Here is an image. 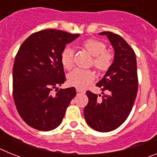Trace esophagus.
Instances as JSON below:
<instances>
[{
	"mask_svg": "<svg viewBox=\"0 0 157 157\" xmlns=\"http://www.w3.org/2000/svg\"><path fill=\"white\" fill-rule=\"evenodd\" d=\"M76 92H77V94H81V93H84V91L82 90H80V89H77Z\"/></svg>",
	"mask_w": 157,
	"mask_h": 157,
	"instance_id": "obj_1",
	"label": "esophagus"
}]
</instances>
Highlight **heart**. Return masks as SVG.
Returning <instances> with one entry per match:
<instances>
[{"label": "heart", "mask_w": 157, "mask_h": 157, "mask_svg": "<svg viewBox=\"0 0 157 157\" xmlns=\"http://www.w3.org/2000/svg\"><path fill=\"white\" fill-rule=\"evenodd\" d=\"M82 47L94 56V65L100 71H105L112 64V56L106 51V46L102 41L97 39H88L82 43ZM60 60L65 69H70L73 64V51L70 47L62 51ZM94 79V75L91 71L75 69L67 76L68 83L72 86L82 89Z\"/></svg>", "instance_id": "obj_1"}]
</instances>
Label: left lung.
Segmentation results:
<instances>
[{
    "instance_id": "1",
    "label": "left lung",
    "mask_w": 157,
    "mask_h": 157,
    "mask_svg": "<svg viewBox=\"0 0 157 157\" xmlns=\"http://www.w3.org/2000/svg\"><path fill=\"white\" fill-rule=\"evenodd\" d=\"M110 41L114 59L97 86L102 91L101 99L87 91L89 102L84 117L91 128L100 132L116 130L127 120L138 92L137 61L133 48L118 34L109 31L99 33ZM99 96H101L100 94Z\"/></svg>"
}]
</instances>
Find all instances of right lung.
Segmentation results:
<instances>
[{"label": "right lung", "instance_id": "obj_1", "mask_svg": "<svg viewBox=\"0 0 157 157\" xmlns=\"http://www.w3.org/2000/svg\"><path fill=\"white\" fill-rule=\"evenodd\" d=\"M63 30L47 29L29 36L14 61L13 98L19 116L27 125L49 131L62 123L74 87L52 90L65 82L61 52L67 44L78 37Z\"/></svg>", "mask_w": 157, "mask_h": 157}]
</instances>
